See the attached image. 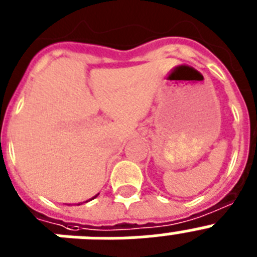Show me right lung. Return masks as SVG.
<instances>
[{
	"instance_id": "right-lung-1",
	"label": "right lung",
	"mask_w": 257,
	"mask_h": 257,
	"mask_svg": "<svg viewBox=\"0 0 257 257\" xmlns=\"http://www.w3.org/2000/svg\"><path fill=\"white\" fill-rule=\"evenodd\" d=\"M95 196H97V195H95ZM95 196H94V198H95ZM94 198H91V199H94ZM91 199H90V200H91Z\"/></svg>"
}]
</instances>
